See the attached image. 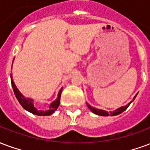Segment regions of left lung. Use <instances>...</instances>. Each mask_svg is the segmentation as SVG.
Wrapping results in <instances>:
<instances>
[{
    "instance_id": "1",
    "label": "left lung",
    "mask_w": 150,
    "mask_h": 150,
    "mask_svg": "<svg viewBox=\"0 0 150 150\" xmlns=\"http://www.w3.org/2000/svg\"><path fill=\"white\" fill-rule=\"evenodd\" d=\"M136 98V96L134 97V98ZM130 103H129L128 105H126V106H122V107L118 108V109H117L116 110H115V111L109 112V113H108L107 111H105V110H103L95 109V107L90 106L89 104H87V106H88V108H89V109L93 112V113H95V114H96V115H100V116H109V115H110V116H115V115H119V114H121V113H122L124 110H126L128 108V106L130 105Z\"/></svg>"
}]
</instances>
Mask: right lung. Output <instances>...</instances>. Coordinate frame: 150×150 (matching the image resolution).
<instances>
[{
    "instance_id": "obj_1",
    "label": "right lung",
    "mask_w": 150,
    "mask_h": 150,
    "mask_svg": "<svg viewBox=\"0 0 150 150\" xmlns=\"http://www.w3.org/2000/svg\"><path fill=\"white\" fill-rule=\"evenodd\" d=\"M11 83H12V86H13V91L14 94L16 95L17 100L19 101L20 104L21 105L24 109H25L28 111L31 112L35 115H39V116H47V115H52L53 113L57 110L58 106H59V103H60V97H61V93H62V90L63 88H61V90L59 92L58 98H56V100H55L53 103H51V105L49 106V108L47 110H39L35 108L34 105H33V99L31 98H25L23 95L21 94V92L19 91L18 89L16 88V85L14 83V82L12 78V75H11Z\"/></svg>"
}]
</instances>
